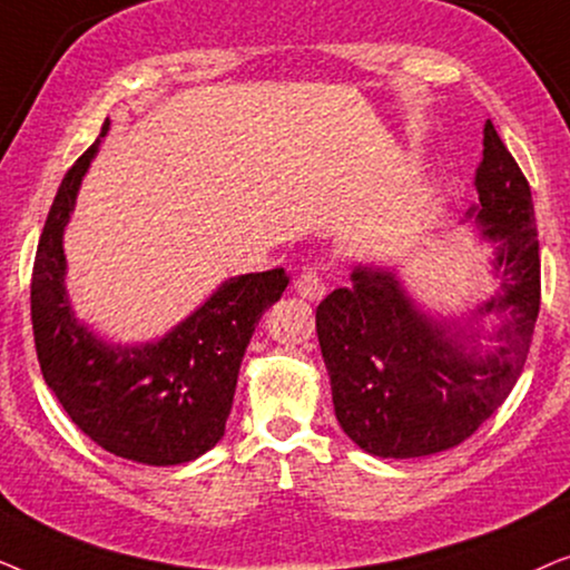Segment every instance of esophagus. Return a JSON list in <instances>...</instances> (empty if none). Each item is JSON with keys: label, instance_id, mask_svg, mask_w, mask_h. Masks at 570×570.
<instances>
[{"label": "esophagus", "instance_id": "1", "mask_svg": "<svg viewBox=\"0 0 570 570\" xmlns=\"http://www.w3.org/2000/svg\"><path fill=\"white\" fill-rule=\"evenodd\" d=\"M295 291H298L301 298H306V301L324 298L326 285H324V277H322V272H318L316 264H308V267L301 272V277L295 279Z\"/></svg>", "mask_w": 570, "mask_h": 570}]
</instances>
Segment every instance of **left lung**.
<instances>
[{
  "instance_id": "left-lung-1",
  "label": "left lung",
  "mask_w": 570,
  "mask_h": 570,
  "mask_svg": "<svg viewBox=\"0 0 570 570\" xmlns=\"http://www.w3.org/2000/svg\"><path fill=\"white\" fill-rule=\"evenodd\" d=\"M480 205L470 209L495 244L501 293L480 316L503 322L498 347L466 350L464 332L423 314L392 269L355 267L316 308V334L342 431L384 459L431 456L470 439L505 402L524 368L540 314V240L532 191L493 121L482 131L474 174Z\"/></svg>"
}]
</instances>
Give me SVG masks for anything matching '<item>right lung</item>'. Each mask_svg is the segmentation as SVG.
<instances>
[{
  "mask_svg": "<svg viewBox=\"0 0 570 570\" xmlns=\"http://www.w3.org/2000/svg\"><path fill=\"white\" fill-rule=\"evenodd\" d=\"M106 131L108 119L100 137ZM98 145L67 170L38 240L30 283L38 363L72 423L100 449L139 464H184L223 439L248 340L291 277L277 267L225 279L158 342L121 347L98 340L69 306L61 248Z\"/></svg>",
  "mask_w": 570,
  "mask_h": 570,
  "instance_id": "add662e5",
  "label": "right lung"
}]
</instances>
